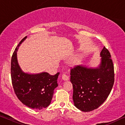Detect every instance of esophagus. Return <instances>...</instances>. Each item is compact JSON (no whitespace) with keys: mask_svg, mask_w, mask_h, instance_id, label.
<instances>
[{"mask_svg":"<svg viewBox=\"0 0 125 125\" xmlns=\"http://www.w3.org/2000/svg\"><path fill=\"white\" fill-rule=\"evenodd\" d=\"M62 79L64 80V81H67L69 79V76L68 75H67L66 73H63L62 74Z\"/></svg>","mask_w":125,"mask_h":125,"instance_id":"obj_1","label":"esophagus"}]
</instances>
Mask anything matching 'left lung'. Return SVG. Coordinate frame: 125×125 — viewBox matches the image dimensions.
Here are the masks:
<instances>
[{
    "label": "left lung",
    "mask_w": 125,
    "mask_h": 125,
    "mask_svg": "<svg viewBox=\"0 0 125 125\" xmlns=\"http://www.w3.org/2000/svg\"><path fill=\"white\" fill-rule=\"evenodd\" d=\"M98 68L75 66L70 69L74 105L84 112L100 106L109 96L114 82V70L111 55L104 47L101 52Z\"/></svg>",
    "instance_id": "8db88e82"
}]
</instances>
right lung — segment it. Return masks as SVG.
Returning <instances> with one entry per match:
<instances>
[{"instance_id":"right-lung-1","label":"right lung","mask_w":125,"mask_h":125,"mask_svg":"<svg viewBox=\"0 0 125 125\" xmlns=\"http://www.w3.org/2000/svg\"><path fill=\"white\" fill-rule=\"evenodd\" d=\"M26 38V36L21 40L11 57L12 84L16 96L22 104L31 109L41 110L50 104L54 90L58 86L59 73L52 75L48 73L31 75L21 70L18 63L16 51Z\"/></svg>"}]
</instances>
